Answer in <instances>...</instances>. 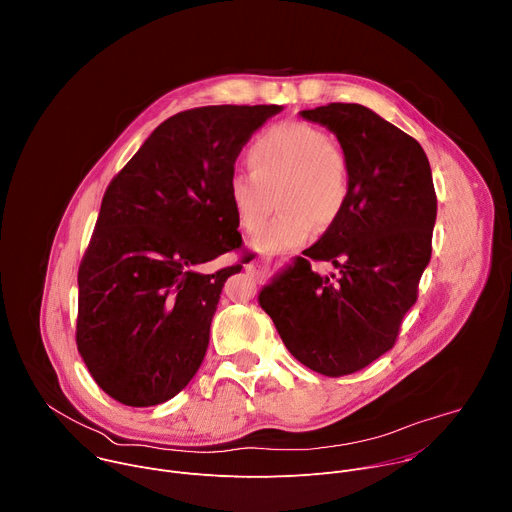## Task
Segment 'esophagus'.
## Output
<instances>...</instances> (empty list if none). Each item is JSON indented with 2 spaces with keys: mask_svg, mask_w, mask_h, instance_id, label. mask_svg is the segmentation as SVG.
<instances>
[{
  "mask_svg": "<svg viewBox=\"0 0 512 512\" xmlns=\"http://www.w3.org/2000/svg\"><path fill=\"white\" fill-rule=\"evenodd\" d=\"M247 271L257 279V281H263L265 277H267V273H269V267L265 265V263H259V261H255V263H251V265H247Z\"/></svg>",
  "mask_w": 512,
  "mask_h": 512,
  "instance_id": "34e87169",
  "label": "esophagus"
}]
</instances>
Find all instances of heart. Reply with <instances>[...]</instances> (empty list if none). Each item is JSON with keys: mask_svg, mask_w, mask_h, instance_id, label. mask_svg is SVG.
I'll return each mask as SVG.
<instances>
[{"mask_svg": "<svg viewBox=\"0 0 512 512\" xmlns=\"http://www.w3.org/2000/svg\"><path fill=\"white\" fill-rule=\"evenodd\" d=\"M251 170H235L225 184L235 223L255 233L277 192L279 214L255 237L259 251L275 253L306 243L316 223L338 221L350 192V168L330 135L306 121H281L251 143Z\"/></svg>", "mask_w": 512, "mask_h": 512, "instance_id": "b5f03b06", "label": "heart"}]
</instances>
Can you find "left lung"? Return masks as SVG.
Masks as SVG:
<instances>
[{
	"label": "left lung",
	"instance_id": "obj_1",
	"mask_svg": "<svg viewBox=\"0 0 512 512\" xmlns=\"http://www.w3.org/2000/svg\"><path fill=\"white\" fill-rule=\"evenodd\" d=\"M326 125L350 168L338 221L259 294L283 344L308 369L352 375L391 350L431 257L437 198L417 139L356 103L300 113ZM312 260L335 271L320 276Z\"/></svg>",
	"mask_w": 512,
	"mask_h": 512
}]
</instances>
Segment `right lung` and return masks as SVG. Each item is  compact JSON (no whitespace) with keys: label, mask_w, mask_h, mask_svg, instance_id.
Returning a JSON list of instances; mask_svg holds the SVG:
<instances>
[{"label":"right lung","mask_w":512,"mask_h":512,"mask_svg":"<svg viewBox=\"0 0 512 512\" xmlns=\"http://www.w3.org/2000/svg\"><path fill=\"white\" fill-rule=\"evenodd\" d=\"M279 105H210L166 119L105 190L79 267L77 346L129 407L178 395L204 360L227 277L200 265L243 247L225 184Z\"/></svg>","instance_id":"1"}]
</instances>
